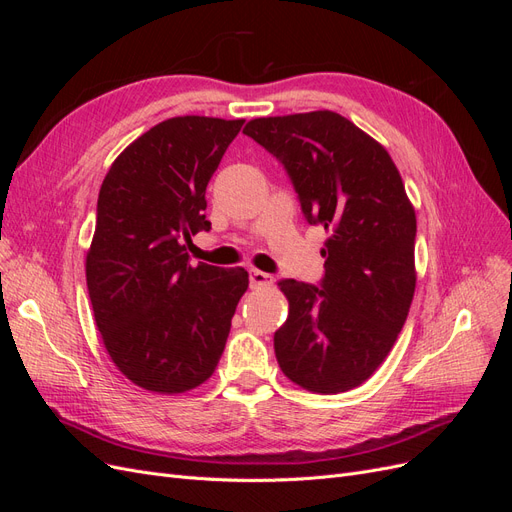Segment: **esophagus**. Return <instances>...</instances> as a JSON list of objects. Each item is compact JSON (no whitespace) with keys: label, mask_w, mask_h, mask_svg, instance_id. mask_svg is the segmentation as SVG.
Instances as JSON below:
<instances>
[{"label":"esophagus","mask_w":512,"mask_h":512,"mask_svg":"<svg viewBox=\"0 0 512 512\" xmlns=\"http://www.w3.org/2000/svg\"><path fill=\"white\" fill-rule=\"evenodd\" d=\"M271 284H273V275H269L265 271H258V269L250 271V286L252 288H262V286H271Z\"/></svg>","instance_id":"1"}]
</instances>
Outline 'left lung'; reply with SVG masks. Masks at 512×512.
I'll use <instances>...</instances> for the list:
<instances>
[{
	"label": "left lung",
	"instance_id": "1",
	"mask_svg": "<svg viewBox=\"0 0 512 512\" xmlns=\"http://www.w3.org/2000/svg\"><path fill=\"white\" fill-rule=\"evenodd\" d=\"M243 134L284 166L309 224L329 230L318 286L280 282L290 312L273 346L314 393L363 384L391 352L414 297L416 215L386 149L333 111L260 117Z\"/></svg>",
	"mask_w": 512,
	"mask_h": 512
}]
</instances>
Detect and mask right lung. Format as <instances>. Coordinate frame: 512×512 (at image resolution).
<instances>
[{
	"label": "right lung",
	"mask_w": 512,
	"mask_h": 512,
	"mask_svg": "<svg viewBox=\"0 0 512 512\" xmlns=\"http://www.w3.org/2000/svg\"><path fill=\"white\" fill-rule=\"evenodd\" d=\"M243 119H166L108 170L87 252V290L119 371L153 393H183L218 365L250 284L245 269L190 265L192 235L211 230L207 183Z\"/></svg>",
	"instance_id": "right-lung-1"
}]
</instances>
